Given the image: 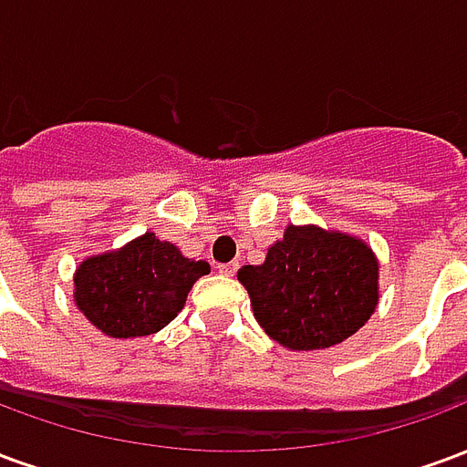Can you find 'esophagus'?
<instances>
[{
    "mask_svg": "<svg viewBox=\"0 0 467 467\" xmlns=\"http://www.w3.org/2000/svg\"><path fill=\"white\" fill-rule=\"evenodd\" d=\"M217 270L223 275H227V277H233L234 273H237V263H224V265H217Z\"/></svg>",
    "mask_w": 467,
    "mask_h": 467,
    "instance_id": "esophagus-1",
    "label": "esophagus"
}]
</instances>
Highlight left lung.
Masks as SVG:
<instances>
[{
  "instance_id": "left-lung-1",
  "label": "left lung",
  "mask_w": 467,
  "mask_h": 467,
  "mask_svg": "<svg viewBox=\"0 0 467 467\" xmlns=\"http://www.w3.org/2000/svg\"><path fill=\"white\" fill-rule=\"evenodd\" d=\"M265 333L290 350L343 343L378 307V257L352 234L287 224L263 265L237 273Z\"/></svg>"
}]
</instances>
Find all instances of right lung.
<instances>
[{
    "mask_svg": "<svg viewBox=\"0 0 467 467\" xmlns=\"http://www.w3.org/2000/svg\"><path fill=\"white\" fill-rule=\"evenodd\" d=\"M207 273L204 260H190L172 243L144 233L77 267L75 303L109 337H142L172 323L192 285Z\"/></svg>",
    "mask_w": 467,
    "mask_h": 467,
    "instance_id": "add662e5",
    "label": "right lung"
}]
</instances>
